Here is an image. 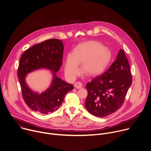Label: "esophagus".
Listing matches in <instances>:
<instances>
[{
	"instance_id": "1",
	"label": "esophagus",
	"mask_w": 151,
	"mask_h": 151,
	"mask_svg": "<svg viewBox=\"0 0 151 151\" xmlns=\"http://www.w3.org/2000/svg\"><path fill=\"white\" fill-rule=\"evenodd\" d=\"M83 84L81 83V82H80V81H78V82H76L75 84H74V87L76 88H80L82 87Z\"/></svg>"
}]
</instances>
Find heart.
I'll return each mask as SVG.
<instances>
[{
    "mask_svg": "<svg viewBox=\"0 0 151 151\" xmlns=\"http://www.w3.org/2000/svg\"><path fill=\"white\" fill-rule=\"evenodd\" d=\"M111 53L108 48L97 41H87L80 43L74 49L72 58H68L64 64L66 76L73 80L78 74L81 65L82 71L88 76L102 73L109 64Z\"/></svg>",
    "mask_w": 151,
    "mask_h": 151,
    "instance_id": "heart-1",
    "label": "heart"
}]
</instances>
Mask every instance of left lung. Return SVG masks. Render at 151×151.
Masks as SVG:
<instances>
[{
  "label": "left lung",
  "mask_w": 151,
  "mask_h": 151,
  "mask_svg": "<svg viewBox=\"0 0 151 151\" xmlns=\"http://www.w3.org/2000/svg\"><path fill=\"white\" fill-rule=\"evenodd\" d=\"M132 83L129 61L124 51L120 49L109 68L86 84L88 95L86 108L98 117L113 114L123 105Z\"/></svg>",
  "instance_id": "8db88e82"
}]
</instances>
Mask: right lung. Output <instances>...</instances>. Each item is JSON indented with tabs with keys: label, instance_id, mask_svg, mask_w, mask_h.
Returning <instances> with one entry per match:
<instances>
[{
	"label": "right lung",
	"instance_id": "1",
	"mask_svg": "<svg viewBox=\"0 0 151 151\" xmlns=\"http://www.w3.org/2000/svg\"><path fill=\"white\" fill-rule=\"evenodd\" d=\"M64 52L63 41L52 39L28 48L22 55L18 68V76L21 87L22 96L27 105L33 111L42 114H49L58 109L65 95L74 88L57 77L56 73L62 65ZM46 68L54 73L51 86L43 93H33L24 81L26 74L35 69Z\"/></svg>",
	"mask_w": 151,
	"mask_h": 151
}]
</instances>
